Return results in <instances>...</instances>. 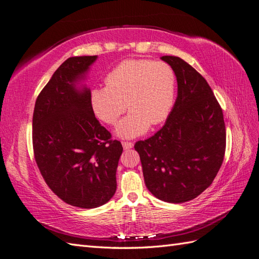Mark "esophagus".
<instances>
[{"instance_id": "34e87169", "label": "esophagus", "mask_w": 259, "mask_h": 259, "mask_svg": "<svg viewBox=\"0 0 259 259\" xmlns=\"http://www.w3.org/2000/svg\"><path fill=\"white\" fill-rule=\"evenodd\" d=\"M122 144H123V147L125 150H130V149H132V147H133V143H132V142H126V141H123L122 142Z\"/></svg>"}]
</instances>
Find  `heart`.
<instances>
[{"label": "heart", "mask_w": 259, "mask_h": 259, "mask_svg": "<svg viewBox=\"0 0 259 259\" xmlns=\"http://www.w3.org/2000/svg\"><path fill=\"white\" fill-rule=\"evenodd\" d=\"M105 83L92 89L89 103L95 116L108 125L117 123L126 107L131 110L116 128L120 137L144 134L150 124L164 122L173 108L176 72L163 61L124 60L107 73Z\"/></svg>", "instance_id": "1"}]
</instances>
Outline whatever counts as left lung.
<instances>
[{
	"label": "left lung",
	"mask_w": 259,
	"mask_h": 259,
	"mask_svg": "<svg viewBox=\"0 0 259 259\" xmlns=\"http://www.w3.org/2000/svg\"><path fill=\"white\" fill-rule=\"evenodd\" d=\"M178 81V97L164 126L136 142L145 186L162 201L182 203L207 189L223 164V109L205 79L181 58L163 56Z\"/></svg>",
	"instance_id": "obj_1"
}]
</instances>
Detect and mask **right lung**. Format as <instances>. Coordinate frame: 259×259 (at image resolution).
I'll return each instance as SVG.
<instances>
[{
	"mask_svg": "<svg viewBox=\"0 0 259 259\" xmlns=\"http://www.w3.org/2000/svg\"><path fill=\"white\" fill-rule=\"evenodd\" d=\"M97 56L71 57L52 75L35 100L34 159L56 196L92 209L115 194L123 146L95 117L87 87L77 88Z\"/></svg>",
	"mask_w": 259,
	"mask_h": 259,
	"instance_id": "add662e5",
	"label": "right lung"
}]
</instances>
